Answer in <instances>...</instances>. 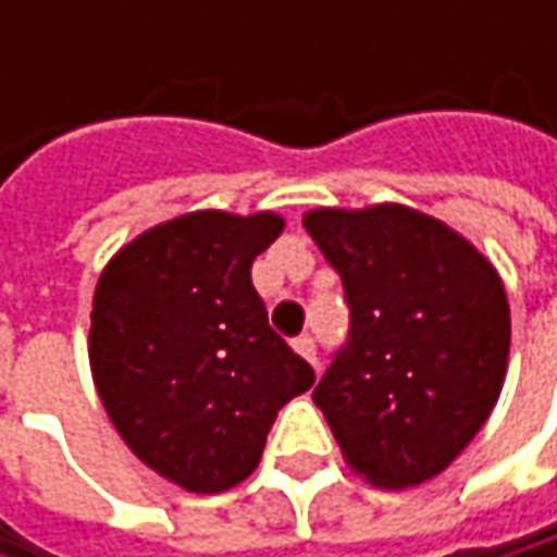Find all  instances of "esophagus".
<instances>
[{"mask_svg": "<svg viewBox=\"0 0 557 557\" xmlns=\"http://www.w3.org/2000/svg\"><path fill=\"white\" fill-rule=\"evenodd\" d=\"M293 348H296V355H302L315 371H319V358H315V342L309 338V335H299V338H293Z\"/></svg>", "mask_w": 557, "mask_h": 557, "instance_id": "obj_1", "label": "esophagus"}]
</instances>
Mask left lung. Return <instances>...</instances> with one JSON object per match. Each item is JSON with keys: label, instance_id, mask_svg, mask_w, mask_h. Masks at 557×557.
Segmentation results:
<instances>
[{"label": "left lung", "instance_id": "obj_1", "mask_svg": "<svg viewBox=\"0 0 557 557\" xmlns=\"http://www.w3.org/2000/svg\"><path fill=\"white\" fill-rule=\"evenodd\" d=\"M302 225L351 309L348 342L312 389L315 406L371 484L432 481L481 432L503 389L500 274L445 222L396 202L312 209Z\"/></svg>", "mask_w": 557, "mask_h": 557}]
</instances>
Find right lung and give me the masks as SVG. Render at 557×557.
I'll list each match as a JSON object with an SVG mask.
<instances>
[{
	"instance_id": "right-lung-1",
	"label": "right lung",
	"mask_w": 557,
	"mask_h": 557,
	"mask_svg": "<svg viewBox=\"0 0 557 557\" xmlns=\"http://www.w3.org/2000/svg\"><path fill=\"white\" fill-rule=\"evenodd\" d=\"M280 232L274 212H186L125 245L96 283L99 399L125 445L189 494L242 484L280 406L315 384L251 283Z\"/></svg>"
}]
</instances>
